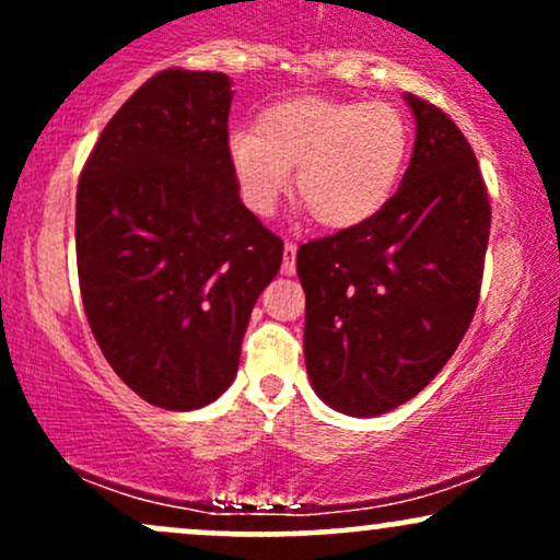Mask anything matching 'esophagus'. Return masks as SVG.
Masks as SVG:
<instances>
[{
    "mask_svg": "<svg viewBox=\"0 0 560 560\" xmlns=\"http://www.w3.org/2000/svg\"><path fill=\"white\" fill-rule=\"evenodd\" d=\"M294 258H298V244L287 242L284 244V260H281V273L292 276L298 268H294Z\"/></svg>",
    "mask_w": 560,
    "mask_h": 560,
    "instance_id": "esophagus-1",
    "label": "esophagus"
}]
</instances>
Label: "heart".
<instances>
[{"label": "heart", "mask_w": 560, "mask_h": 560, "mask_svg": "<svg viewBox=\"0 0 560 560\" xmlns=\"http://www.w3.org/2000/svg\"><path fill=\"white\" fill-rule=\"evenodd\" d=\"M229 165L244 208L268 215L289 186L320 229L350 231L387 208L405 171L410 128L389 102L294 96L229 137Z\"/></svg>", "instance_id": "obj_1"}]
</instances>
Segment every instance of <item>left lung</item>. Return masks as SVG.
<instances>
[{"label": "left lung", "mask_w": 560, "mask_h": 560, "mask_svg": "<svg viewBox=\"0 0 560 560\" xmlns=\"http://www.w3.org/2000/svg\"><path fill=\"white\" fill-rule=\"evenodd\" d=\"M405 102L416 144L387 208L298 249L307 376L320 400L355 419L408 402L458 350L490 240L471 144L440 107Z\"/></svg>", "instance_id": "left-lung-1"}]
</instances>
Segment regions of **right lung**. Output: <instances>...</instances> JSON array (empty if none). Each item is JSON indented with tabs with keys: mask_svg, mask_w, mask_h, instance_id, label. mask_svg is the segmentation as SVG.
<instances>
[{
	"mask_svg": "<svg viewBox=\"0 0 560 560\" xmlns=\"http://www.w3.org/2000/svg\"><path fill=\"white\" fill-rule=\"evenodd\" d=\"M231 100L226 73L152 75L105 126L75 195L96 345L165 410H197L231 387L249 313L284 255L231 176Z\"/></svg>",
	"mask_w": 560,
	"mask_h": 560,
	"instance_id": "add662e5",
	"label": "right lung"
}]
</instances>
